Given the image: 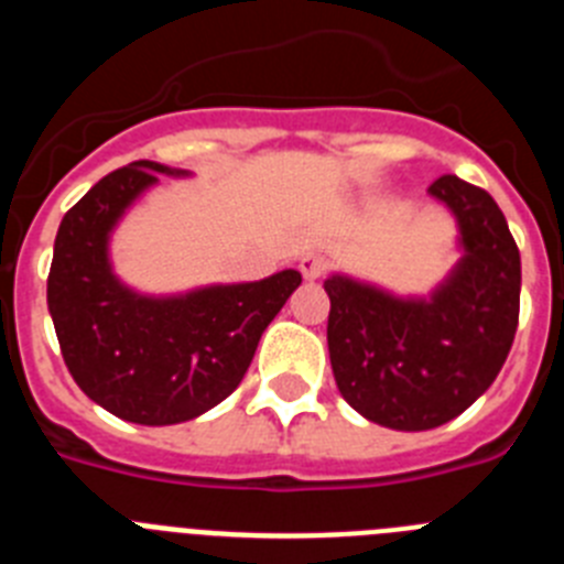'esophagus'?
I'll return each mask as SVG.
<instances>
[{"label": "esophagus", "mask_w": 564, "mask_h": 564, "mask_svg": "<svg viewBox=\"0 0 564 564\" xmlns=\"http://www.w3.org/2000/svg\"><path fill=\"white\" fill-rule=\"evenodd\" d=\"M325 259L318 257V253H305V257L299 259V271H302V276L307 279V282H313V279H318L322 273H325Z\"/></svg>", "instance_id": "esophagus-1"}]
</instances>
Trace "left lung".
<instances>
[{"label": "left lung", "mask_w": 564, "mask_h": 564, "mask_svg": "<svg viewBox=\"0 0 564 564\" xmlns=\"http://www.w3.org/2000/svg\"><path fill=\"white\" fill-rule=\"evenodd\" d=\"M457 223L460 259L430 296L327 276V350L358 415L423 432L466 412L495 383L520 318V251L495 197L455 174L430 186Z\"/></svg>", "instance_id": "8db88e82"}]
</instances>
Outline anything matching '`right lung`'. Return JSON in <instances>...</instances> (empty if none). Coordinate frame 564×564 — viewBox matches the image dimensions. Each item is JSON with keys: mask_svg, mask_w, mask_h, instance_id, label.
<instances>
[{"mask_svg": "<svg viewBox=\"0 0 564 564\" xmlns=\"http://www.w3.org/2000/svg\"><path fill=\"white\" fill-rule=\"evenodd\" d=\"M186 169L134 161L64 214L47 276V307L69 376L115 417L169 426L226 401L251 367L257 344L302 273L288 268L259 282L141 293L115 276L109 239L123 214Z\"/></svg>", "mask_w": 564, "mask_h": 564, "instance_id": "1", "label": "right lung"}]
</instances>
